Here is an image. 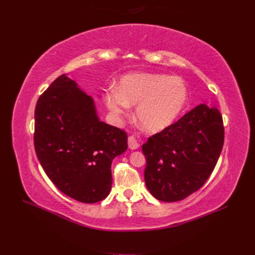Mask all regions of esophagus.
<instances>
[{"label": "esophagus", "instance_id": "esophagus-1", "mask_svg": "<svg viewBox=\"0 0 255 255\" xmlns=\"http://www.w3.org/2000/svg\"><path fill=\"white\" fill-rule=\"evenodd\" d=\"M128 148L130 150H136L139 148V142H138V140L134 136H129L128 139Z\"/></svg>", "mask_w": 255, "mask_h": 255}]
</instances>
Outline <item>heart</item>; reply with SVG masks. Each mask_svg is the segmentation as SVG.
Returning a JSON list of instances; mask_svg holds the SVG:
<instances>
[{
    "label": "heart",
    "mask_w": 255,
    "mask_h": 255,
    "mask_svg": "<svg viewBox=\"0 0 255 255\" xmlns=\"http://www.w3.org/2000/svg\"><path fill=\"white\" fill-rule=\"evenodd\" d=\"M105 104L115 116L136 105L135 117L142 129L158 133L179 119L188 102V88L176 76L164 73H129L118 87L105 91Z\"/></svg>",
    "instance_id": "b5f03b06"
}]
</instances>
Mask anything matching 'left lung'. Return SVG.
<instances>
[{
    "instance_id": "1",
    "label": "left lung",
    "mask_w": 255,
    "mask_h": 255,
    "mask_svg": "<svg viewBox=\"0 0 255 255\" xmlns=\"http://www.w3.org/2000/svg\"><path fill=\"white\" fill-rule=\"evenodd\" d=\"M222 116L200 104L142 144L145 186L164 202L183 200L203 186L223 146Z\"/></svg>"
}]
</instances>
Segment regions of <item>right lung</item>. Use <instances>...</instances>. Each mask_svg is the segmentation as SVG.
<instances>
[{
	"label": "right lung",
	"mask_w": 255,
	"mask_h": 255,
	"mask_svg": "<svg viewBox=\"0 0 255 255\" xmlns=\"http://www.w3.org/2000/svg\"><path fill=\"white\" fill-rule=\"evenodd\" d=\"M34 143L45 174L76 201L96 203L112 188V163L128 149L125 130L99 119L94 99L66 74L38 99Z\"/></svg>",
	"instance_id": "right-lung-1"
}]
</instances>
